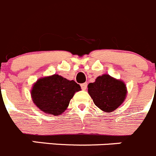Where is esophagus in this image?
I'll use <instances>...</instances> for the list:
<instances>
[{"label": "esophagus", "instance_id": "obj_1", "mask_svg": "<svg viewBox=\"0 0 156 156\" xmlns=\"http://www.w3.org/2000/svg\"><path fill=\"white\" fill-rule=\"evenodd\" d=\"M80 87H81V88H82V90H85L87 88V83H83L81 84Z\"/></svg>", "mask_w": 156, "mask_h": 156}]
</instances>
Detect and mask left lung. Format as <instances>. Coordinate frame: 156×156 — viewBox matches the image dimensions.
I'll list each match as a JSON object with an SVG mask.
<instances>
[{
  "mask_svg": "<svg viewBox=\"0 0 156 156\" xmlns=\"http://www.w3.org/2000/svg\"><path fill=\"white\" fill-rule=\"evenodd\" d=\"M88 93L96 106L104 111L111 112L125 101L127 89L122 81L104 74L98 76L94 83H89Z\"/></svg>",
  "mask_w": 156,
  "mask_h": 156,
  "instance_id": "obj_1",
  "label": "left lung"
}]
</instances>
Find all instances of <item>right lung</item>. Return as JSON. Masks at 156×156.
Segmentation results:
<instances>
[{"label": "right lung", "instance_id": "1", "mask_svg": "<svg viewBox=\"0 0 156 156\" xmlns=\"http://www.w3.org/2000/svg\"><path fill=\"white\" fill-rule=\"evenodd\" d=\"M80 90V86L74 80L55 74L38 80L31 94L33 102L40 110L55 116L66 110L74 94Z\"/></svg>", "mask_w": 156, "mask_h": 156}]
</instances>
